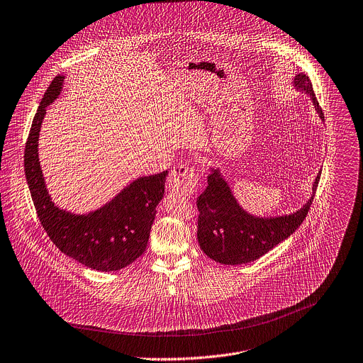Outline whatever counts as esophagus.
I'll return each instance as SVG.
<instances>
[{"label": "esophagus", "instance_id": "esophagus-1", "mask_svg": "<svg viewBox=\"0 0 363 363\" xmlns=\"http://www.w3.org/2000/svg\"><path fill=\"white\" fill-rule=\"evenodd\" d=\"M167 186L172 191H180L187 196L194 194L199 187L197 170L187 164H177L169 174Z\"/></svg>", "mask_w": 363, "mask_h": 363}]
</instances>
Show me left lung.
<instances>
[{"mask_svg":"<svg viewBox=\"0 0 363 363\" xmlns=\"http://www.w3.org/2000/svg\"><path fill=\"white\" fill-rule=\"evenodd\" d=\"M294 84L312 98L315 109L325 121L309 78L301 74ZM319 177L318 174L313 191L318 187ZM312 201L313 194L301 210L291 216L257 218L241 210L227 183L214 170L207 176L206 190L197 197L199 244L204 254L217 262L227 265L251 262L288 238L306 217Z\"/></svg>","mask_w":363,"mask_h":363,"instance_id":"8db88e82","label":"left lung"}]
</instances>
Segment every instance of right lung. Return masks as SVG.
Instances as JSON below:
<instances>
[{
  "label": "right lung",
  "instance_id": "obj_1",
  "mask_svg": "<svg viewBox=\"0 0 363 363\" xmlns=\"http://www.w3.org/2000/svg\"><path fill=\"white\" fill-rule=\"evenodd\" d=\"M61 85L62 77L54 78L34 116L26 143L24 167L31 197L50 240L64 254L92 269L118 271L145 252L169 170L135 180L109 204L88 216L60 210L45 189L38 160V135L45 108L57 99Z\"/></svg>",
  "mask_w": 363,
  "mask_h": 363
}]
</instances>
